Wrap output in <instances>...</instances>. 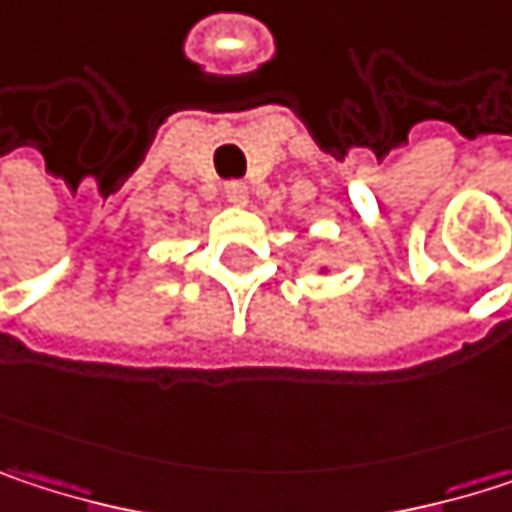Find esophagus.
<instances>
[{
  "label": "esophagus",
  "instance_id": "esophagus-1",
  "mask_svg": "<svg viewBox=\"0 0 512 512\" xmlns=\"http://www.w3.org/2000/svg\"><path fill=\"white\" fill-rule=\"evenodd\" d=\"M225 198H228L231 204H246V201H249V186H246L243 180H228V183H225Z\"/></svg>",
  "mask_w": 512,
  "mask_h": 512
}]
</instances>
